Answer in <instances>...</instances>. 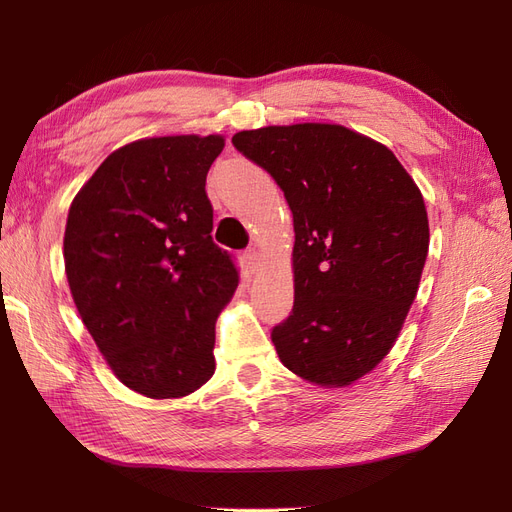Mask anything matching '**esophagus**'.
Here are the masks:
<instances>
[{"label":"esophagus","mask_w":512,"mask_h":512,"mask_svg":"<svg viewBox=\"0 0 512 512\" xmlns=\"http://www.w3.org/2000/svg\"><path fill=\"white\" fill-rule=\"evenodd\" d=\"M245 265L250 267V271H258V267H260V260H262V256H260V252L256 250V247H250V250L245 252Z\"/></svg>","instance_id":"obj_1"}]
</instances>
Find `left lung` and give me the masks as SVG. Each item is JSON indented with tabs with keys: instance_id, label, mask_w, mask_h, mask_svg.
<instances>
[{
	"instance_id": "left-lung-1",
	"label": "left lung",
	"mask_w": 512,
	"mask_h": 512,
	"mask_svg": "<svg viewBox=\"0 0 512 512\" xmlns=\"http://www.w3.org/2000/svg\"><path fill=\"white\" fill-rule=\"evenodd\" d=\"M292 211L294 305L271 333L292 374L324 389L361 380L395 346L429 250L425 200L395 153L337 123L232 136Z\"/></svg>"
}]
</instances>
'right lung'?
Here are the masks:
<instances>
[{
  "instance_id": "1",
  "label": "right lung",
  "mask_w": 512,
  "mask_h": 512,
  "mask_svg": "<svg viewBox=\"0 0 512 512\" xmlns=\"http://www.w3.org/2000/svg\"><path fill=\"white\" fill-rule=\"evenodd\" d=\"M224 141L138 138L98 166L68 211L74 305L113 374L151 399L190 395L215 371V322L239 284L211 239L205 192Z\"/></svg>"
}]
</instances>
